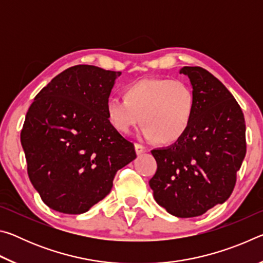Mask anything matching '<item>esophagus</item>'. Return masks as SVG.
Listing matches in <instances>:
<instances>
[{"instance_id": "34e87169", "label": "esophagus", "mask_w": 263, "mask_h": 263, "mask_svg": "<svg viewBox=\"0 0 263 263\" xmlns=\"http://www.w3.org/2000/svg\"><path fill=\"white\" fill-rule=\"evenodd\" d=\"M135 148H136V153L138 155H140V154L146 152V147H144V146L140 144H135Z\"/></svg>"}]
</instances>
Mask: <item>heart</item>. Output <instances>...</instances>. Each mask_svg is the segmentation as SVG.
<instances>
[{
	"instance_id": "obj_1",
	"label": "heart",
	"mask_w": 263,
	"mask_h": 263,
	"mask_svg": "<svg viewBox=\"0 0 263 263\" xmlns=\"http://www.w3.org/2000/svg\"><path fill=\"white\" fill-rule=\"evenodd\" d=\"M195 94L188 83L167 78H148L124 89V100L110 97L106 116L121 133L141 123L146 139L173 144L184 136L195 112Z\"/></svg>"
}]
</instances>
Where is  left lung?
<instances>
[{"instance_id": "8db88e82", "label": "left lung", "mask_w": 263, "mask_h": 263, "mask_svg": "<svg viewBox=\"0 0 263 263\" xmlns=\"http://www.w3.org/2000/svg\"><path fill=\"white\" fill-rule=\"evenodd\" d=\"M180 73L188 75L193 86V121L172 146L151 151L158 168L149 186L167 212L191 218L232 194L246 155V125L238 102L210 72L185 66Z\"/></svg>"}]
</instances>
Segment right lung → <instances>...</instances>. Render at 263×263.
<instances>
[{
    "label": "right lung",
    "instance_id": "right-lung-1",
    "mask_svg": "<svg viewBox=\"0 0 263 263\" xmlns=\"http://www.w3.org/2000/svg\"><path fill=\"white\" fill-rule=\"evenodd\" d=\"M121 72L78 65L44 87L21 132L28 174L48 208L80 215L103 199L135 145L111 125L105 104Z\"/></svg>",
    "mask_w": 263,
    "mask_h": 263
}]
</instances>
